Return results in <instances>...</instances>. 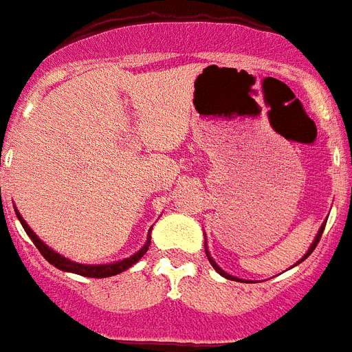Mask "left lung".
Here are the masks:
<instances>
[{"instance_id": "obj_1", "label": "left lung", "mask_w": 352, "mask_h": 352, "mask_svg": "<svg viewBox=\"0 0 352 352\" xmlns=\"http://www.w3.org/2000/svg\"><path fill=\"white\" fill-rule=\"evenodd\" d=\"M323 229H325V223H323V225H322V227H320V230H318V234H316V238H314V241H313V245H311V249H309V251H307V254L303 256V258H307V256H309V254H311V252H313V251H314V249H316V245H318V241H320V238H322V234H323ZM205 254H207V258H209V261H210V265L214 267L216 271L220 272L221 276H225V278H230V280H234V278L230 276V274H227V272H223V271H221V269H220V267L216 265V261H214V260H212V258H210V256H209V251H207V245H205ZM300 261H302V260H300Z\"/></svg>"}]
</instances>
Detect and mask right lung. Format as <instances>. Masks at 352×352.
I'll list each match as a JSON object with an SVG mask.
<instances>
[{
	"instance_id": "add662e5",
	"label": "right lung",
	"mask_w": 352,
	"mask_h": 352,
	"mask_svg": "<svg viewBox=\"0 0 352 352\" xmlns=\"http://www.w3.org/2000/svg\"><path fill=\"white\" fill-rule=\"evenodd\" d=\"M16 214H18V220L21 221V225H23L25 232L30 236V240H32V243L36 247H38V251L43 254V258L49 263H52L54 267H58V269H61V271H67V272H74V274H80V276H87V278H109V276H114V274H120V272L127 271L129 267H132L134 263H136L140 258H142L145 252H147L148 245H151V236L147 238V241H145V245L142 247V251H138L136 254L131 256V258H127V260H122V261H116V263H109V265H83V263H76V261H70L67 260V258H63L61 254H58V252H54L52 249H49V247L45 245L43 241L39 240L38 236L34 234L32 229H30L29 225L25 223V220L19 216V212L16 210Z\"/></svg>"
}]
</instances>
